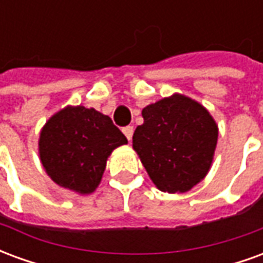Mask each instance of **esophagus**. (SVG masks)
Returning a JSON list of instances; mask_svg holds the SVG:
<instances>
[{"mask_svg": "<svg viewBox=\"0 0 263 263\" xmlns=\"http://www.w3.org/2000/svg\"><path fill=\"white\" fill-rule=\"evenodd\" d=\"M122 132H124V135L128 138V141H131L132 135H134V126H125V128L122 129Z\"/></svg>", "mask_w": 263, "mask_h": 263, "instance_id": "34e87169", "label": "esophagus"}]
</instances>
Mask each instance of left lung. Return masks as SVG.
Listing matches in <instances>:
<instances>
[{
    "mask_svg": "<svg viewBox=\"0 0 263 263\" xmlns=\"http://www.w3.org/2000/svg\"><path fill=\"white\" fill-rule=\"evenodd\" d=\"M143 124L132 137L151 180L160 192L186 193L207 176L218 139V125L193 98L172 94L142 109Z\"/></svg>",
    "mask_w": 263,
    "mask_h": 263,
    "instance_id": "1",
    "label": "left lung"
}]
</instances>
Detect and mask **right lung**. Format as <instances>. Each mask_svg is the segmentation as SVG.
I'll list each match as a JSON object with an SVG mask.
<instances>
[{"label":"right lung","instance_id":"add662e5","mask_svg":"<svg viewBox=\"0 0 263 263\" xmlns=\"http://www.w3.org/2000/svg\"><path fill=\"white\" fill-rule=\"evenodd\" d=\"M128 143L108 115L83 105H67L41 129L39 158L58 186L81 196L96 192L109 155Z\"/></svg>","mask_w":263,"mask_h":263}]
</instances>
